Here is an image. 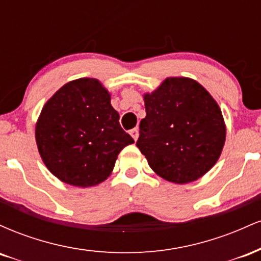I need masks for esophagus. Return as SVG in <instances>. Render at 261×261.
Instances as JSON below:
<instances>
[{
	"label": "esophagus",
	"mask_w": 261,
	"mask_h": 261,
	"mask_svg": "<svg viewBox=\"0 0 261 261\" xmlns=\"http://www.w3.org/2000/svg\"><path fill=\"white\" fill-rule=\"evenodd\" d=\"M130 135L133 136V139L135 141H137V139H139V128H133V130H130Z\"/></svg>",
	"instance_id": "obj_1"
}]
</instances>
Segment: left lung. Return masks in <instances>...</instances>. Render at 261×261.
Returning <instances> with one entry per match:
<instances>
[{
	"instance_id": "1",
	"label": "left lung",
	"mask_w": 261,
	"mask_h": 261,
	"mask_svg": "<svg viewBox=\"0 0 261 261\" xmlns=\"http://www.w3.org/2000/svg\"><path fill=\"white\" fill-rule=\"evenodd\" d=\"M146 116L136 146L161 178L187 184L205 175L220 158L226 124L217 101L189 77H167L143 94Z\"/></svg>"
}]
</instances>
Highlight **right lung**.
<instances>
[{"label": "right lung", "mask_w": 261, "mask_h": 261, "mask_svg": "<svg viewBox=\"0 0 261 261\" xmlns=\"http://www.w3.org/2000/svg\"><path fill=\"white\" fill-rule=\"evenodd\" d=\"M35 141L51 174L80 188L107 180L121 149L134 143L119 124L110 93L99 80L87 77L66 83L45 103Z\"/></svg>", "instance_id": "1"}]
</instances>
